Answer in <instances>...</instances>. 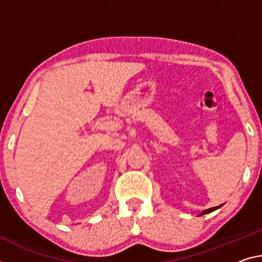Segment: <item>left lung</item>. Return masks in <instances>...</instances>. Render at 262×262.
<instances>
[{
  "mask_svg": "<svg viewBox=\"0 0 262 262\" xmlns=\"http://www.w3.org/2000/svg\"><path fill=\"white\" fill-rule=\"evenodd\" d=\"M221 206H222V205H221ZM221 206H217V207H211V209H207V210H205V211H203V213H202V214H205V213H210V212H212V211L217 210L218 207H221Z\"/></svg>",
  "mask_w": 262,
  "mask_h": 262,
  "instance_id": "left-lung-1",
  "label": "left lung"
}]
</instances>
